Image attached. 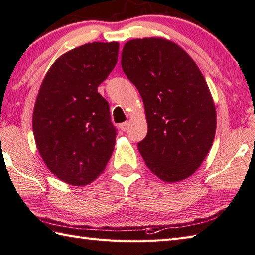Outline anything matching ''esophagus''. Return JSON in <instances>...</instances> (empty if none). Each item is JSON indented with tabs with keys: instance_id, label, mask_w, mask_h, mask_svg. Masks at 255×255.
Instances as JSON below:
<instances>
[{
	"instance_id": "34e87169",
	"label": "esophagus",
	"mask_w": 255,
	"mask_h": 255,
	"mask_svg": "<svg viewBox=\"0 0 255 255\" xmlns=\"http://www.w3.org/2000/svg\"><path fill=\"white\" fill-rule=\"evenodd\" d=\"M128 127H129V123L128 122H125V123H122L121 125H119V128H121L123 131H126L127 129H128Z\"/></svg>"
}]
</instances>
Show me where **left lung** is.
Returning <instances> with one entry per match:
<instances>
[{
    "instance_id": "1",
    "label": "left lung",
    "mask_w": 255,
    "mask_h": 255,
    "mask_svg": "<svg viewBox=\"0 0 255 255\" xmlns=\"http://www.w3.org/2000/svg\"><path fill=\"white\" fill-rule=\"evenodd\" d=\"M122 68L143 101L148 133L138 149L160 180L194 174L213 145L217 115L204 75L188 53L160 37L127 41Z\"/></svg>"
}]
</instances>
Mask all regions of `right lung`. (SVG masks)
<instances>
[{"instance_id": "obj_1", "label": "right lung", "mask_w": 255, "mask_h": 255, "mask_svg": "<svg viewBox=\"0 0 255 255\" xmlns=\"http://www.w3.org/2000/svg\"><path fill=\"white\" fill-rule=\"evenodd\" d=\"M119 44L92 42L59 57L32 114L37 149L52 174L84 186L104 171L116 143L110 105L97 88L115 68Z\"/></svg>"}]
</instances>
